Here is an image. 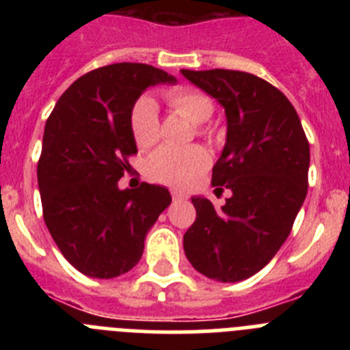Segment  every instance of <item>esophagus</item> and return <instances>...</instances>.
Here are the masks:
<instances>
[{
    "mask_svg": "<svg viewBox=\"0 0 350 350\" xmlns=\"http://www.w3.org/2000/svg\"><path fill=\"white\" fill-rule=\"evenodd\" d=\"M172 198L175 202H178V200H184L185 193H182V191H172Z\"/></svg>",
    "mask_w": 350,
    "mask_h": 350,
    "instance_id": "1",
    "label": "esophagus"
}]
</instances>
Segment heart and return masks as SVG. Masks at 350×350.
Listing matches in <instances>:
<instances>
[{
    "mask_svg": "<svg viewBox=\"0 0 350 350\" xmlns=\"http://www.w3.org/2000/svg\"><path fill=\"white\" fill-rule=\"evenodd\" d=\"M170 108L187 117L194 124H203L213 116V101L205 92L189 88L172 89L166 92ZM131 131L138 147H150L159 140V108L144 96L133 107ZM206 135V131H202ZM208 154L202 147H173L165 145L150 156L148 175L173 187H191L208 166Z\"/></svg>",
    "mask_w": 350,
    "mask_h": 350,
    "instance_id": "b5f03b06",
    "label": "heart"
}]
</instances>
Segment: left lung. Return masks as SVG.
<instances>
[{
    "label": "left lung",
    "mask_w": 350,
    "mask_h": 350,
    "mask_svg": "<svg viewBox=\"0 0 350 350\" xmlns=\"http://www.w3.org/2000/svg\"><path fill=\"white\" fill-rule=\"evenodd\" d=\"M224 108L228 133L212 185L230 189L221 208L193 196L184 234L189 262L219 282H240L271 261L308 189L310 147L295 107L267 80L234 70H180Z\"/></svg>",
    "instance_id": "left-lung-1"
}]
</instances>
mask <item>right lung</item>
Instances as JSON below:
<instances>
[{"mask_svg":"<svg viewBox=\"0 0 350 350\" xmlns=\"http://www.w3.org/2000/svg\"><path fill=\"white\" fill-rule=\"evenodd\" d=\"M177 79L159 68L117 63L71 83L43 133L38 187L43 219L71 267L92 279H113L144 254L145 237L172 203L166 187L119 189L137 154L131 112L142 92Z\"/></svg>","mask_w":350,"mask_h":350,"instance_id":"add662e5","label":"right lung"}]
</instances>
